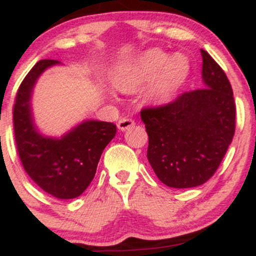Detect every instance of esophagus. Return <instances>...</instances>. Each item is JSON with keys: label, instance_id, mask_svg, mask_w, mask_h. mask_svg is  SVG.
Returning a JSON list of instances; mask_svg holds the SVG:
<instances>
[{"label": "esophagus", "instance_id": "1", "mask_svg": "<svg viewBox=\"0 0 256 256\" xmlns=\"http://www.w3.org/2000/svg\"><path fill=\"white\" fill-rule=\"evenodd\" d=\"M134 125V122L131 118H122L118 122V128L122 131L128 130Z\"/></svg>", "mask_w": 256, "mask_h": 256}]
</instances>
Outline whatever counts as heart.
Segmentation results:
<instances>
[{"instance_id":"heart-1","label":"heart","mask_w":256,"mask_h":256,"mask_svg":"<svg viewBox=\"0 0 256 256\" xmlns=\"http://www.w3.org/2000/svg\"><path fill=\"white\" fill-rule=\"evenodd\" d=\"M189 72V61L183 55H174L170 58L166 52L152 49L146 52L136 64L119 72L116 82L120 86L132 89L154 78L148 95L155 101L164 102L176 95L186 80Z\"/></svg>"}]
</instances>
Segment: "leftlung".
I'll return each instance as SVG.
<instances>
[{
    "mask_svg": "<svg viewBox=\"0 0 256 256\" xmlns=\"http://www.w3.org/2000/svg\"><path fill=\"white\" fill-rule=\"evenodd\" d=\"M201 55L206 88L140 110L149 138V164L164 184L176 189L198 186L212 177L236 128L230 82L207 52L201 49Z\"/></svg>",
    "mask_w": 256,
    "mask_h": 256,
    "instance_id": "1",
    "label": "left lung"
}]
</instances>
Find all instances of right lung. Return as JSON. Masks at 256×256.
<instances>
[{"label": "right lung", "instance_id": "right-lung-1", "mask_svg": "<svg viewBox=\"0 0 256 256\" xmlns=\"http://www.w3.org/2000/svg\"><path fill=\"white\" fill-rule=\"evenodd\" d=\"M56 60L38 61L18 89L13 108L14 137L26 173L54 198H76L95 177L102 152L116 134L113 122L88 120L60 140L40 134L31 116L30 100L40 73Z\"/></svg>", "mask_w": 256, "mask_h": 256}]
</instances>
